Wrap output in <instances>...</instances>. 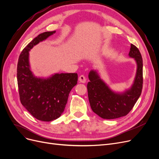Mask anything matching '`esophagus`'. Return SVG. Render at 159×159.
Listing matches in <instances>:
<instances>
[{
  "label": "esophagus",
  "mask_w": 159,
  "mask_h": 159,
  "mask_svg": "<svg viewBox=\"0 0 159 159\" xmlns=\"http://www.w3.org/2000/svg\"><path fill=\"white\" fill-rule=\"evenodd\" d=\"M79 81H80L81 83H85L86 82V78L84 75H81L79 77Z\"/></svg>",
  "instance_id": "1"
}]
</instances>
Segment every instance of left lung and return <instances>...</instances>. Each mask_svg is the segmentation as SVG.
Segmentation results:
<instances>
[{
    "mask_svg": "<svg viewBox=\"0 0 159 159\" xmlns=\"http://www.w3.org/2000/svg\"><path fill=\"white\" fill-rule=\"evenodd\" d=\"M137 63V72L131 88L122 93L115 92L100 78L96 70L89 73L88 98L93 111L100 117L113 119L127 115L140 97L143 89V59L137 48L131 44L129 53Z\"/></svg>",
    "mask_w": 159,
    "mask_h": 159,
    "instance_id": "8db88e82",
    "label": "left lung"
}]
</instances>
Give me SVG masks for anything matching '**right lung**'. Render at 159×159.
Segmentation results:
<instances>
[{"label": "right lung", "mask_w": 159, "mask_h": 159, "mask_svg": "<svg viewBox=\"0 0 159 159\" xmlns=\"http://www.w3.org/2000/svg\"><path fill=\"white\" fill-rule=\"evenodd\" d=\"M55 32H45L34 38L22 51L17 65L20 102L34 117L42 121H51L61 116L70 91L78 83L76 73L55 74L40 78L34 76L30 70L29 51Z\"/></svg>", "instance_id": "add662e5"}]
</instances>
